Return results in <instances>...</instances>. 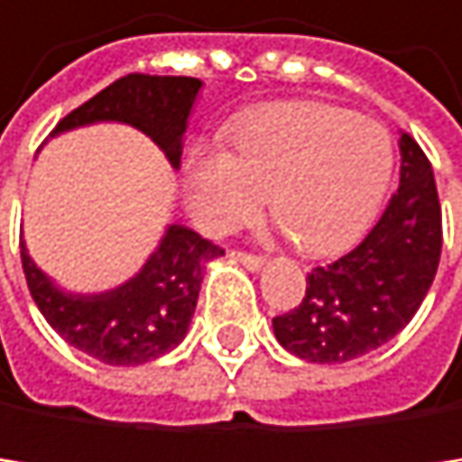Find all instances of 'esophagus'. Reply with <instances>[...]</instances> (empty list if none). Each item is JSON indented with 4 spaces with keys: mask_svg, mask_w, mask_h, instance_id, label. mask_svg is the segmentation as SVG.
<instances>
[{
    "mask_svg": "<svg viewBox=\"0 0 462 462\" xmlns=\"http://www.w3.org/2000/svg\"><path fill=\"white\" fill-rule=\"evenodd\" d=\"M233 257L244 265V269H249V272H260L263 265H265V257H260V254H246V252H233Z\"/></svg>",
    "mask_w": 462,
    "mask_h": 462,
    "instance_id": "esophagus-1",
    "label": "esophagus"
}]
</instances>
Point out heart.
<instances>
[{
  "instance_id": "heart-1",
  "label": "heart",
  "mask_w": 462,
  "mask_h": 462,
  "mask_svg": "<svg viewBox=\"0 0 462 462\" xmlns=\"http://www.w3.org/2000/svg\"><path fill=\"white\" fill-rule=\"evenodd\" d=\"M229 152L193 157L188 202L213 236L229 233L269 193L293 244L324 257L352 246L371 224L393 171L391 138L349 110L319 102L265 105L229 133Z\"/></svg>"
}]
</instances>
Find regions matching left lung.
Listing matches in <instances>:
<instances>
[{"label":"left lung","mask_w":462,"mask_h":462,"mask_svg":"<svg viewBox=\"0 0 462 462\" xmlns=\"http://www.w3.org/2000/svg\"><path fill=\"white\" fill-rule=\"evenodd\" d=\"M399 190L371 233L344 257L308 274L299 308L272 321L274 338L308 363H346L399 335L435 280L440 205L421 146L399 135Z\"/></svg>","instance_id":"left-lung-1"}]
</instances>
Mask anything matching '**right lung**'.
Segmentation results:
<instances>
[{"instance_id":"add662e5","label":"right lung","mask_w":462,"mask_h":462,"mask_svg":"<svg viewBox=\"0 0 462 462\" xmlns=\"http://www.w3.org/2000/svg\"><path fill=\"white\" fill-rule=\"evenodd\" d=\"M202 79L127 74L69 113L51 138L91 127L130 124L180 169L182 138ZM224 249L182 224H169L141 269L116 288L77 293L43 274L22 244V265L38 310L66 344L107 365H141L171 352L190 327L208 263Z\"/></svg>"}]
</instances>
